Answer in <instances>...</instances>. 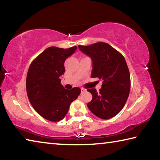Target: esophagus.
I'll list each match as a JSON object with an SVG mask.
<instances>
[{"label":"esophagus","instance_id":"esophagus-1","mask_svg":"<svg viewBox=\"0 0 160 160\" xmlns=\"http://www.w3.org/2000/svg\"><path fill=\"white\" fill-rule=\"evenodd\" d=\"M85 91H86V90L85 88H81V93H82V94L85 92Z\"/></svg>","mask_w":160,"mask_h":160}]
</instances>
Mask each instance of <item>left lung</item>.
Wrapping results in <instances>:
<instances>
[{"instance_id":"8db88e82","label":"left lung","mask_w":160,"mask_h":160,"mask_svg":"<svg viewBox=\"0 0 160 160\" xmlns=\"http://www.w3.org/2000/svg\"><path fill=\"white\" fill-rule=\"evenodd\" d=\"M83 53L92 60L91 78L102 80L99 92L88 89L92 99L87 106L97 117L109 119L121 112L128 99L131 77L125 58L112 46L97 42L90 46H78Z\"/></svg>"}]
</instances>
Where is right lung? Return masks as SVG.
<instances>
[{
	"label": "right lung",
	"mask_w": 160,
	"mask_h": 160,
	"mask_svg": "<svg viewBox=\"0 0 160 160\" xmlns=\"http://www.w3.org/2000/svg\"><path fill=\"white\" fill-rule=\"evenodd\" d=\"M77 47L61 48L51 47L40 53L29 66L26 80L28 99L35 111L48 121L62 120L70 105L80 95L81 90H66L61 84L64 62Z\"/></svg>",
	"instance_id": "right-lung-1"
}]
</instances>
